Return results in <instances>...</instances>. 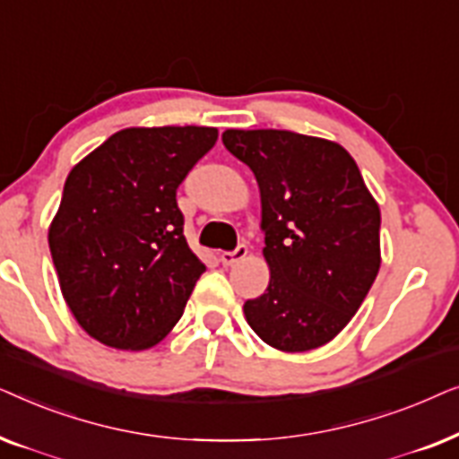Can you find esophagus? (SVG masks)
<instances>
[{"label":"esophagus","mask_w":459,"mask_h":459,"mask_svg":"<svg viewBox=\"0 0 459 459\" xmlns=\"http://www.w3.org/2000/svg\"><path fill=\"white\" fill-rule=\"evenodd\" d=\"M247 255H248L247 244H238L234 250H228V253L221 255V263H223V265H234V263L242 261Z\"/></svg>","instance_id":"esophagus-1"}]
</instances>
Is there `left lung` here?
Wrapping results in <instances>:
<instances>
[{"mask_svg":"<svg viewBox=\"0 0 459 459\" xmlns=\"http://www.w3.org/2000/svg\"><path fill=\"white\" fill-rule=\"evenodd\" d=\"M221 137L261 192L272 278L244 303L247 322L273 349L322 347L351 322L378 275V204L334 142L280 129H228Z\"/></svg>","mask_w":459,"mask_h":459,"instance_id":"obj_1","label":"left lung"}]
</instances>
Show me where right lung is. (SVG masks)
Masks as SVG:
<instances>
[{
  "label": "right lung",
  "mask_w": 459,
  "mask_h": 459,
  "mask_svg": "<svg viewBox=\"0 0 459 459\" xmlns=\"http://www.w3.org/2000/svg\"><path fill=\"white\" fill-rule=\"evenodd\" d=\"M215 127H131L68 173L49 228L66 305L87 334L142 351L179 322L204 272L184 236L178 187Z\"/></svg>",
  "instance_id": "right-lung-1"
}]
</instances>
